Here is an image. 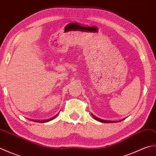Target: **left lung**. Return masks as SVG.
Here are the masks:
<instances>
[{"label":"left lung","mask_w":156,"mask_h":156,"mask_svg":"<svg viewBox=\"0 0 156 156\" xmlns=\"http://www.w3.org/2000/svg\"><path fill=\"white\" fill-rule=\"evenodd\" d=\"M92 117H94V119H96V120H97V121H100V122H105V123H112V122H117V121H106V120H102V119H99V118H98V117H96L95 116H94V115H92Z\"/></svg>","instance_id":"left-lung-1"}]
</instances>
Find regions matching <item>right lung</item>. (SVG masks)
Segmentation results:
<instances>
[{
	"label": "right lung",
	"instance_id": "add662e5",
	"mask_svg": "<svg viewBox=\"0 0 156 156\" xmlns=\"http://www.w3.org/2000/svg\"><path fill=\"white\" fill-rule=\"evenodd\" d=\"M58 115V114L56 115H55L54 117H52V118H51V119H48V120H45V121H35V122H48V121H51L52 119H54L56 116Z\"/></svg>",
	"mask_w": 156,
	"mask_h": 156
}]
</instances>
